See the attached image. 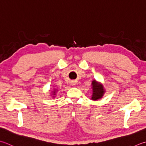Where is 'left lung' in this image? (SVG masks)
<instances>
[{"instance_id":"1","label":"left lung","mask_w":146,"mask_h":146,"mask_svg":"<svg viewBox=\"0 0 146 146\" xmlns=\"http://www.w3.org/2000/svg\"><path fill=\"white\" fill-rule=\"evenodd\" d=\"M92 85L93 89L92 99L95 101V100H98L101 98L104 93L103 86L101 84H99V83L97 82L96 80H94L92 82Z\"/></svg>"}]
</instances>
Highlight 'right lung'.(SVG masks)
Returning <instances> with one entry per match:
<instances>
[{"instance_id":"add662e5","label":"right lung","mask_w":146,"mask_h":146,"mask_svg":"<svg viewBox=\"0 0 146 146\" xmlns=\"http://www.w3.org/2000/svg\"><path fill=\"white\" fill-rule=\"evenodd\" d=\"M53 94H53L54 96H55V95H56V90H54V92H53Z\"/></svg>"}]
</instances>
